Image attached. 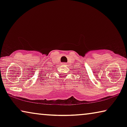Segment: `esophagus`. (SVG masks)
Segmentation results:
<instances>
[{"mask_svg": "<svg viewBox=\"0 0 127 127\" xmlns=\"http://www.w3.org/2000/svg\"><path fill=\"white\" fill-rule=\"evenodd\" d=\"M62 65H66V64H65V63H62Z\"/></svg>", "mask_w": 127, "mask_h": 127, "instance_id": "1", "label": "esophagus"}]
</instances>
